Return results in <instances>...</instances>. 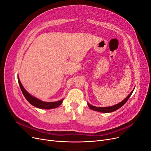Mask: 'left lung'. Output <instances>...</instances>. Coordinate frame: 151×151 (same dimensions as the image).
<instances>
[{
  "label": "left lung",
  "instance_id": "obj_1",
  "mask_svg": "<svg viewBox=\"0 0 151 151\" xmlns=\"http://www.w3.org/2000/svg\"><path fill=\"white\" fill-rule=\"evenodd\" d=\"M134 90V89L129 94V96H128L125 99H123L122 102H120V103H118L117 104L114 105V106H109V107H104V108L103 107H96V106H93V105H91V104L88 103V106L89 107V108H91V109H93V110L97 111H99V112H102V113H110V112H113L114 111L117 110L118 109H119L120 108H121L123 104H125V103L127 101V100L129 99V98L130 97V96L132 95V93H133Z\"/></svg>",
  "mask_w": 151,
  "mask_h": 151
}]
</instances>
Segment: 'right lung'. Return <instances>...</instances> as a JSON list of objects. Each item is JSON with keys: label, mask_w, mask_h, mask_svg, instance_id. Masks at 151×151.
<instances>
[{"label": "right lung", "mask_w": 151, "mask_h": 151, "mask_svg": "<svg viewBox=\"0 0 151 151\" xmlns=\"http://www.w3.org/2000/svg\"><path fill=\"white\" fill-rule=\"evenodd\" d=\"M17 79H18V83H19L20 88L21 89L22 94H23V95L24 96L26 99L28 100V101L30 104L33 105V106L36 108H41V109H52V108L58 107L62 104L63 99L60 100V101H55V102H44V101H41V100L37 98L33 97V96H31L24 89L23 86H22V84L21 83V81L19 79V77H17Z\"/></svg>", "instance_id": "1"}]
</instances>
